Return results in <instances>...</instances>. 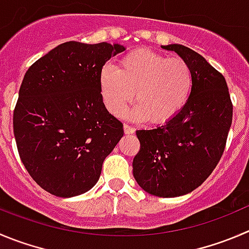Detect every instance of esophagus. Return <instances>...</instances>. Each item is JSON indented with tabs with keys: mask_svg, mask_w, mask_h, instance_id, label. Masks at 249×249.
I'll return each mask as SVG.
<instances>
[{
	"mask_svg": "<svg viewBox=\"0 0 249 249\" xmlns=\"http://www.w3.org/2000/svg\"><path fill=\"white\" fill-rule=\"evenodd\" d=\"M123 131H124V133L126 134H133L134 133V128L133 127L128 126V124H124V126H123Z\"/></svg>",
	"mask_w": 249,
	"mask_h": 249,
	"instance_id": "1",
	"label": "esophagus"
}]
</instances>
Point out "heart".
Here are the masks:
<instances>
[{
  "mask_svg": "<svg viewBox=\"0 0 249 249\" xmlns=\"http://www.w3.org/2000/svg\"><path fill=\"white\" fill-rule=\"evenodd\" d=\"M101 96L106 108L117 116L136 99L131 116L164 124L174 120L188 103L194 85L191 66L181 57L138 49L128 52L118 67L104 66L100 72Z\"/></svg>",
  "mask_w": 249,
  "mask_h": 249,
  "instance_id": "b5f03b06",
  "label": "heart"
}]
</instances>
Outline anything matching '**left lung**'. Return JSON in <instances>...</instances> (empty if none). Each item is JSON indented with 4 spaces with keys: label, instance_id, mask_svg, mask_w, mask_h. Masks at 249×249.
<instances>
[{
    "label": "left lung",
    "instance_id": "obj_1",
    "mask_svg": "<svg viewBox=\"0 0 249 249\" xmlns=\"http://www.w3.org/2000/svg\"><path fill=\"white\" fill-rule=\"evenodd\" d=\"M161 47L191 66L193 90L174 120L136 132L141 149L133 176L146 193L174 198L194 191L216 167L232 123V104L224 75L198 52L178 44Z\"/></svg>",
    "mask_w": 249,
    "mask_h": 249
}]
</instances>
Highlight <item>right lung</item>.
<instances>
[{
  "mask_svg": "<svg viewBox=\"0 0 249 249\" xmlns=\"http://www.w3.org/2000/svg\"><path fill=\"white\" fill-rule=\"evenodd\" d=\"M120 44L67 41L25 73L13 113L23 165L41 188L62 198L85 193L99 181L123 124L103 103L100 72L124 51Z\"/></svg>",
  "mask_w": 249,
  "mask_h": 249,
  "instance_id": "right-lung-1",
  "label": "right lung"
}]
</instances>
